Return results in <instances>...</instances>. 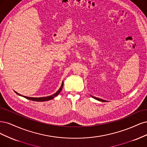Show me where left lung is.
<instances>
[{"instance_id":"8db88e82","label":"left lung","mask_w":147,"mask_h":147,"mask_svg":"<svg viewBox=\"0 0 147 147\" xmlns=\"http://www.w3.org/2000/svg\"><path fill=\"white\" fill-rule=\"evenodd\" d=\"M92 98H93L94 99H96V100H98V101H102V102H106L107 101H106V100H104V99H100V98H96V97H94V96H92V95H90Z\"/></svg>"}]
</instances>
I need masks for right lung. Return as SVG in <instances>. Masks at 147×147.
Here are the masks:
<instances>
[{
  "label": "right lung",
  "instance_id": "1",
  "mask_svg": "<svg viewBox=\"0 0 147 147\" xmlns=\"http://www.w3.org/2000/svg\"><path fill=\"white\" fill-rule=\"evenodd\" d=\"M63 82H62V83H61V87H60V88L54 94H52V95H50V96H45V97H39V98H35V97H29V96H22L21 95V94H20V93H17L15 91V92L18 94V95L20 96H21L22 97H24L28 99H30V100H32V101H38V102H42V101H49V100H51V99H53L54 97L57 96L58 95V94L60 93V92H61V89H62L63 88Z\"/></svg>",
  "mask_w": 147,
  "mask_h": 147
}]
</instances>
